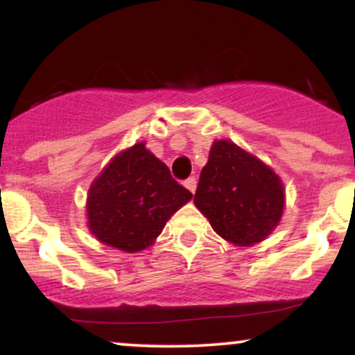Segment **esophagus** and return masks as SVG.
Here are the masks:
<instances>
[{
	"instance_id": "esophagus-1",
	"label": "esophagus",
	"mask_w": 355,
	"mask_h": 355,
	"mask_svg": "<svg viewBox=\"0 0 355 355\" xmlns=\"http://www.w3.org/2000/svg\"><path fill=\"white\" fill-rule=\"evenodd\" d=\"M183 185H185L187 189H189V190L191 191V193H193L195 189H197V178H195V177H189V178H187V180H185V183H183Z\"/></svg>"
}]
</instances>
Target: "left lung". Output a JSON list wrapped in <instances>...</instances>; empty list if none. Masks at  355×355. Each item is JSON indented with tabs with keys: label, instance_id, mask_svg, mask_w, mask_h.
I'll use <instances>...</instances> for the list:
<instances>
[{
	"label": "left lung",
	"instance_id": "left-lung-1",
	"mask_svg": "<svg viewBox=\"0 0 355 355\" xmlns=\"http://www.w3.org/2000/svg\"><path fill=\"white\" fill-rule=\"evenodd\" d=\"M210 225L235 245L262 242L284 211L280 178L232 141L211 146L193 197Z\"/></svg>",
	"mask_w": 355,
	"mask_h": 355
}]
</instances>
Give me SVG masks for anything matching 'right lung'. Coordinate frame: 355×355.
Here are the masks:
<instances>
[{
  "instance_id": "right-lung-1",
  "label": "right lung",
  "mask_w": 355,
  "mask_h": 355,
  "mask_svg": "<svg viewBox=\"0 0 355 355\" xmlns=\"http://www.w3.org/2000/svg\"><path fill=\"white\" fill-rule=\"evenodd\" d=\"M191 193L145 144H137L113 162L89 187L88 227L96 239L123 252L152 245L166 220Z\"/></svg>"
}]
</instances>
